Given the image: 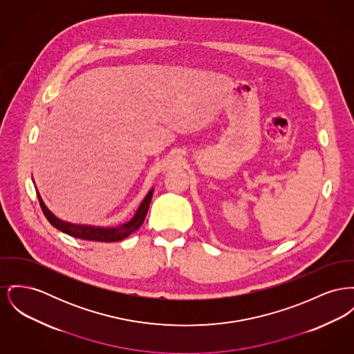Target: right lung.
<instances>
[{"instance_id":"obj_1","label":"right lung","mask_w":354,"mask_h":354,"mask_svg":"<svg viewBox=\"0 0 354 354\" xmlns=\"http://www.w3.org/2000/svg\"><path fill=\"white\" fill-rule=\"evenodd\" d=\"M152 194L153 189H151L147 194L145 201L142 202L140 207L138 208L135 216L128 222L119 227H96V226H85V225H73V223H68L64 222L62 219H59L57 216H55L46 206L44 205L41 201V196L37 192V198L41 206L42 212L45 215V218L49 221V223L60 231H63L65 234L79 238V239H85V241H96V242H118L127 238L128 235H131L132 232H135L139 229L145 219H146L147 211L149 207L151 199H152Z\"/></svg>"}]
</instances>
